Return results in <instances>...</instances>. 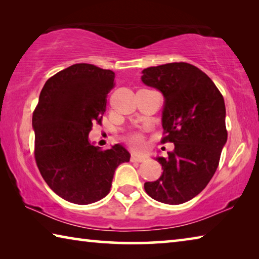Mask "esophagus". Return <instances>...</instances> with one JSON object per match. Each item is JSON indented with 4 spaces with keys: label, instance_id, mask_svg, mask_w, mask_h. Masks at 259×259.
Wrapping results in <instances>:
<instances>
[{
    "label": "esophagus",
    "instance_id": "1",
    "mask_svg": "<svg viewBox=\"0 0 259 259\" xmlns=\"http://www.w3.org/2000/svg\"><path fill=\"white\" fill-rule=\"evenodd\" d=\"M144 160H146V158H143V157H138L134 155L131 156V161H133V162H142Z\"/></svg>",
    "mask_w": 259,
    "mask_h": 259
}]
</instances>
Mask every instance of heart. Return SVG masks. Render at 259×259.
<instances>
[{
	"mask_svg": "<svg viewBox=\"0 0 259 259\" xmlns=\"http://www.w3.org/2000/svg\"><path fill=\"white\" fill-rule=\"evenodd\" d=\"M122 140L133 151L140 152L146 149V137H144L142 132H139V131H132V132L126 133L122 137Z\"/></svg>",
	"mask_w": 259,
	"mask_h": 259,
	"instance_id": "b5f03b06",
	"label": "heart"
}]
</instances>
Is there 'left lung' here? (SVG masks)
Masks as SVG:
<instances>
[{
    "label": "left lung",
    "mask_w": 259,
    "mask_h": 259,
    "mask_svg": "<svg viewBox=\"0 0 259 259\" xmlns=\"http://www.w3.org/2000/svg\"><path fill=\"white\" fill-rule=\"evenodd\" d=\"M142 80L164 94V137L174 151L156 160L162 167L157 181L144 183L152 199L180 205L207 187L220 164L228 140L225 103L209 77L187 62H171L146 68Z\"/></svg>",
    "instance_id": "left-lung-1"
}]
</instances>
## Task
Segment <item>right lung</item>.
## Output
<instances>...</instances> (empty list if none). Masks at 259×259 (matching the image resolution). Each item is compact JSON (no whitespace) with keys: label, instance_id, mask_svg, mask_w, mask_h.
I'll list each match as a JSON object with an SVG mask.
<instances>
[{"label":"right lung","instance_id":"obj_1","mask_svg":"<svg viewBox=\"0 0 259 259\" xmlns=\"http://www.w3.org/2000/svg\"><path fill=\"white\" fill-rule=\"evenodd\" d=\"M115 72L76 63L47 80L33 112L36 165L53 192L65 200L89 205L110 192L118 166L130 161L120 144L101 150L89 141L101 125Z\"/></svg>","mask_w":259,"mask_h":259}]
</instances>
